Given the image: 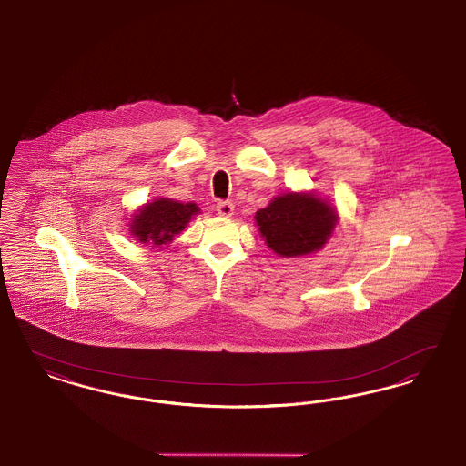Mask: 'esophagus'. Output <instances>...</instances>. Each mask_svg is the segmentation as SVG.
I'll use <instances>...</instances> for the list:
<instances>
[{
  "label": "esophagus",
  "mask_w": 466,
  "mask_h": 466,
  "mask_svg": "<svg viewBox=\"0 0 466 466\" xmlns=\"http://www.w3.org/2000/svg\"><path fill=\"white\" fill-rule=\"evenodd\" d=\"M217 213H218L220 217H225V218L232 217V215H234V204H232L230 200L218 202V204H217Z\"/></svg>",
  "instance_id": "esophagus-1"
}]
</instances>
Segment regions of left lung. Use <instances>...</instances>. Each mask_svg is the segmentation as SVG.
Returning <instances> with one entry per match:
<instances>
[{"mask_svg":"<svg viewBox=\"0 0 466 466\" xmlns=\"http://www.w3.org/2000/svg\"><path fill=\"white\" fill-rule=\"evenodd\" d=\"M337 223V208L316 192L279 194L255 215L260 238L283 258L319 251L332 238Z\"/></svg>","mask_w":466,"mask_h":466,"instance_id":"1","label":"left lung"}]
</instances>
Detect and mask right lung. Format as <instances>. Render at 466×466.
<instances>
[{"label": "right lung", "mask_w": 466, "mask_h": 466, "mask_svg": "<svg viewBox=\"0 0 466 466\" xmlns=\"http://www.w3.org/2000/svg\"><path fill=\"white\" fill-rule=\"evenodd\" d=\"M199 213V206L196 202L158 198L139 206L134 211L127 228L134 241L162 248L173 243L175 236Z\"/></svg>", "instance_id": "1"}]
</instances>
